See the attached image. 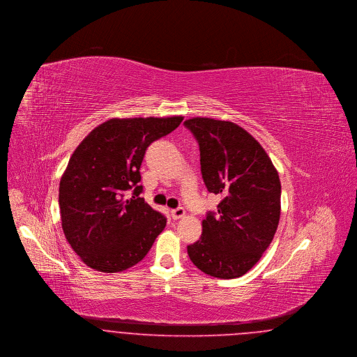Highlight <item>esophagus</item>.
<instances>
[{
    "mask_svg": "<svg viewBox=\"0 0 357 357\" xmlns=\"http://www.w3.org/2000/svg\"><path fill=\"white\" fill-rule=\"evenodd\" d=\"M185 214H186V211H185L183 208H176V209L171 210V217H172L174 220L182 218Z\"/></svg>",
    "mask_w": 357,
    "mask_h": 357,
    "instance_id": "esophagus-1",
    "label": "esophagus"
}]
</instances>
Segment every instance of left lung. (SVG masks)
<instances>
[{"label":"left lung","mask_w":357,"mask_h":357,"mask_svg":"<svg viewBox=\"0 0 357 357\" xmlns=\"http://www.w3.org/2000/svg\"><path fill=\"white\" fill-rule=\"evenodd\" d=\"M185 126L198 142L201 172L218 194L217 213L202 221V234L188 247L202 273L233 279L248 273L273 241L280 218V181L267 152L241 126L194 117Z\"/></svg>","instance_id":"1"}]
</instances>
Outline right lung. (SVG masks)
Returning a JSON list of instances; mask_svg holds the SVG:
<instances>
[{
  "instance_id": "1",
  "label": "right lung",
  "mask_w": 357,
  "mask_h": 357,
  "mask_svg": "<svg viewBox=\"0 0 357 357\" xmlns=\"http://www.w3.org/2000/svg\"><path fill=\"white\" fill-rule=\"evenodd\" d=\"M182 116L110 119L71 155L59 185L64 236L86 266L121 273L146 257L167 218L140 197V166L151 143L171 133ZM132 190L126 200V191Z\"/></svg>"
}]
</instances>
